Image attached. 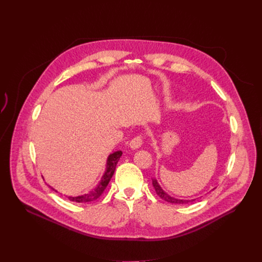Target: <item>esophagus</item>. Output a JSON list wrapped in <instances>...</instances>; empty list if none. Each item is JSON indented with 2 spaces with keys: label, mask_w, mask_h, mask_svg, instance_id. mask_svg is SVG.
Instances as JSON below:
<instances>
[{
  "label": "esophagus",
  "mask_w": 262,
  "mask_h": 262,
  "mask_svg": "<svg viewBox=\"0 0 262 262\" xmlns=\"http://www.w3.org/2000/svg\"><path fill=\"white\" fill-rule=\"evenodd\" d=\"M142 144H143V138H142L141 136H139V137L134 138V139L130 141L129 147L135 150V149H139V148L142 146Z\"/></svg>",
  "instance_id": "obj_1"
}]
</instances>
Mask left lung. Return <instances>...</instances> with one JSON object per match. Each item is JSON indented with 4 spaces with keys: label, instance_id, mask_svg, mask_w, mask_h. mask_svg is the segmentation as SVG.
<instances>
[{
    "label": "left lung",
    "instance_id": "obj_1",
    "mask_svg": "<svg viewBox=\"0 0 262 262\" xmlns=\"http://www.w3.org/2000/svg\"><path fill=\"white\" fill-rule=\"evenodd\" d=\"M152 185L154 188L157 192V194L165 201L169 202V203H173V204H185V203H189V202H192V201H195L196 199H192V200H183V199H177V198H174L172 196H170L168 193H166L162 186L160 185V183L158 182L157 178H152ZM198 199V198H197Z\"/></svg>",
    "mask_w": 262,
    "mask_h": 262
}]
</instances>
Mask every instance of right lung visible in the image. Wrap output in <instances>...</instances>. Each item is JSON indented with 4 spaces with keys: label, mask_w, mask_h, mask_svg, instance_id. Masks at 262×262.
Masks as SVG:
<instances>
[{
    "label": "right lung",
    "mask_w": 262,
    "mask_h": 262,
    "mask_svg": "<svg viewBox=\"0 0 262 262\" xmlns=\"http://www.w3.org/2000/svg\"><path fill=\"white\" fill-rule=\"evenodd\" d=\"M122 156V151L121 150H117L113 154H111L107 159H106V163H105V170L104 173L102 174L100 180L98 181V183L96 184L95 188H93L92 190H90L88 193L85 194H81L79 196H66L68 198V200L73 201V202H79V203H85V202H92L94 200H96L97 198H99L101 196V194L103 193V191L105 190V188L107 186L112 176L114 175L116 166L118 161L120 160ZM50 188L52 186L50 185ZM55 192L59 193L57 190H55L54 188H52Z\"/></svg>",
    "instance_id": "right-lung-1"
}]
</instances>
